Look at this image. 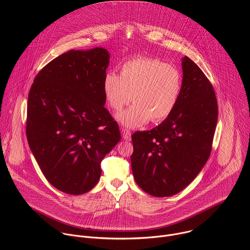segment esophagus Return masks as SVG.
<instances>
[{
  "label": "esophagus",
  "instance_id": "34e87169",
  "mask_svg": "<svg viewBox=\"0 0 250 250\" xmlns=\"http://www.w3.org/2000/svg\"><path fill=\"white\" fill-rule=\"evenodd\" d=\"M122 133H123V138L126 141H129L130 140V137H131V131L127 128H123L122 130Z\"/></svg>",
  "mask_w": 250,
  "mask_h": 250
}]
</instances>
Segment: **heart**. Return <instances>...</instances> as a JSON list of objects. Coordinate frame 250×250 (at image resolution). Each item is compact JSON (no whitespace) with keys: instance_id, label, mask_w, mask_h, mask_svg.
I'll use <instances>...</instances> for the list:
<instances>
[{"instance_id":"obj_1","label":"heart","mask_w":250,"mask_h":250,"mask_svg":"<svg viewBox=\"0 0 250 250\" xmlns=\"http://www.w3.org/2000/svg\"><path fill=\"white\" fill-rule=\"evenodd\" d=\"M182 84V75L174 66L158 58L137 57L122 65L120 76L105 74L102 88L114 111H121L133 95L135 103L118 119L126 126L136 127L149 120L158 123L167 119L178 104Z\"/></svg>"}]
</instances>
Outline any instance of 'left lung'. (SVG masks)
Listing matches in <instances>:
<instances>
[{
    "label": "left lung",
    "mask_w": 250,
    "mask_h": 250,
    "mask_svg": "<svg viewBox=\"0 0 250 250\" xmlns=\"http://www.w3.org/2000/svg\"><path fill=\"white\" fill-rule=\"evenodd\" d=\"M182 92L174 112L151 130L131 135L132 173L154 197H170L186 188L208 162L218 118L214 88L200 67L182 59Z\"/></svg>",
    "instance_id": "8db88e82"
}]
</instances>
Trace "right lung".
Returning a JSON list of instances; mask_svg holds the SVG:
<instances>
[{
    "instance_id": "obj_1",
    "label": "right lung",
    "mask_w": 250,
    "mask_h": 250,
    "mask_svg": "<svg viewBox=\"0 0 250 250\" xmlns=\"http://www.w3.org/2000/svg\"><path fill=\"white\" fill-rule=\"evenodd\" d=\"M108 50H69L36 76L27 104L26 136L46 180L59 191L82 195L101 175V162L121 139L104 107L102 83Z\"/></svg>"
}]
</instances>
